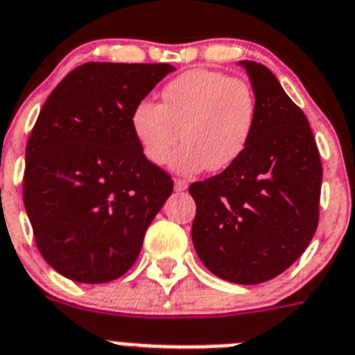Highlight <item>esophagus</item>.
<instances>
[{
	"label": "esophagus",
	"mask_w": 355,
	"mask_h": 355,
	"mask_svg": "<svg viewBox=\"0 0 355 355\" xmlns=\"http://www.w3.org/2000/svg\"><path fill=\"white\" fill-rule=\"evenodd\" d=\"M175 189H177V191H186L187 189L186 180H182V178H177V180H175Z\"/></svg>",
	"instance_id": "esophagus-1"
}]
</instances>
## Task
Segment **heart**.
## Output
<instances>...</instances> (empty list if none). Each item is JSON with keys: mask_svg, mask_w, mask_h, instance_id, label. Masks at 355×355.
Here are the masks:
<instances>
[{"mask_svg": "<svg viewBox=\"0 0 355 355\" xmlns=\"http://www.w3.org/2000/svg\"><path fill=\"white\" fill-rule=\"evenodd\" d=\"M162 103L141 101L132 112V130L150 162L162 166L175 146L173 168L182 173L229 168L251 142L256 126L254 92L223 71H184L164 85Z\"/></svg>", "mask_w": 355, "mask_h": 355, "instance_id": "obj_1", "label": "heart"}]
</instances>
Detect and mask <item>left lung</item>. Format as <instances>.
Returning <instances> with one entry per match:
<instances>
[{
	"label": "left lung",
	"instance_id": "left-lung-1",
	"mask_svg": "<svg viewBox=\"0 0 355 355\" xmlns=\"http://www.w3.org/2000/svg\"><path fill=\"white\" fill-rule=\"evenodd\" d=\"M254 90L256 126L242 157L193 182V245L218 278L263 284L303 254L320 222L323 168L305 113L267 67L242 61Z\"/></svg>",
	"mask_w": 355,
	"mask_h": 355
}]
</instances>
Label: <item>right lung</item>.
I'll use <instances>...</instances> for the list:
<instances>
[{
  "mask_svg": "<svg viewBox=\"0 0 355 355\" xmlns=\"http://www.w3.org/2000/svg\"><path fill=\"white\" fill-rule=\"evenodd\" d=\"M173 70L85 62L41 108L26 142L23 202L35 245L62 276L106 284L135 263L173 180L142 153L132 112Z\"/></svg>",
  "mask_w": 355,
  "mask_h": 355,
  "instance_id": "obj_1",
  "label": "right lung"
}]
</instances>
